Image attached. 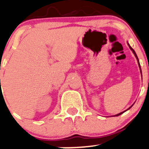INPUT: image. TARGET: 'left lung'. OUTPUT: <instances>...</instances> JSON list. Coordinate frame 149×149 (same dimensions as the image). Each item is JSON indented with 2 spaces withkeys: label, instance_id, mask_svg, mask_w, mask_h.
<instances>
[{
  "label": "left lung",
  "instance_id": "left-lung-1",
  "mask_svg": "<svg viewBox=\"0 0 149 149\" xmlns=\"http://www.w3.org/2000/svg\"><path fill=\"white\" fill-rule=\"evenodd\" d=\"M128 45L129 46V48H130V49L131 50L132 52H133V53L134 54V55H135V56H136V59H137V61H138V64H139V68H140V70H141V75H142V72H141V66H140V63H139V58H138V56H137V55H136V52H135V51L133 49V48H132V47H131V46L129 45V44H128ZM133 106V105H131V107H130V108H128V109H127L126 110H129L130 108H131V107ZM126 110H125V111H123V112H121V113H118V114H117V115H116V116H120V115H121V114H123V113H124V112H125L126 111Z\"/></svg>",
  "mask_w": 149,
  "mask_h": 149
}]
</instances>
